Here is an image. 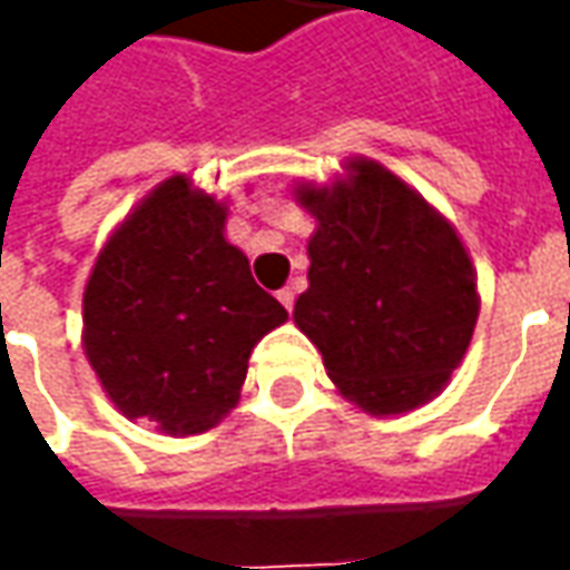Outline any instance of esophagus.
Listing matches in <instances>:
<instances>
[{"label": "esophagus", "mask_w": 570, "mask_h": 570, "mask_svg": "<svg viewBox=\"0 0 570 570\" xmlns=\"http://www.w3.org/2000/svg\"><path fill=\"white\" fill-rule=\"evenodd\" d=\"M277 302H281L286 311H293V305H296V293H293L289 286H284V289L277 293Z\"/></svg>", "instance_id": "34e87169"}]
</instances>
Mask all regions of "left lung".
Returning <instances> with one entry per match:
<instances>
[{
	"mask_svg": "<svg viewBox=\"0 0 570 570\" xmlns=\"http://www.w3.org/2000/svg\"><path fill=\"white\" fill-rule=\"evenodd\" d=\"M351 179L298 186L317 219L308 289L293 321L338 391L372 415L440 394L479 317L476 274L461 237L387 167L347 161Z\"/></svg>",
	"mask_w": 570,
	"mask_h": 570,
	"instance_id": "left-lung-1",
	"label": "left lung"
}]
</instances>
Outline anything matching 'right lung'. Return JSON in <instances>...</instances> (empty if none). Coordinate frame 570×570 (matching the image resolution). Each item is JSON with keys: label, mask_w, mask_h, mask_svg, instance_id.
Instances as JSON below:
<instances>
[{"label": "right lung", "mask_w": 570, "mask_h": 570, "mask_svg": "<svg viewBox=\"0 0 570 570\" xmlns=\"http://www.w3.org/2000/svg\"><path fill=\"white\" fill-rule=\"evenodd\" d=\"M223 204L170 176L118 225L85 286V354L128 419L204 433L235 409L247 360L286 308L225 240Z\"/></svg>", "instance_id": "obj_1"}]
</instances>
